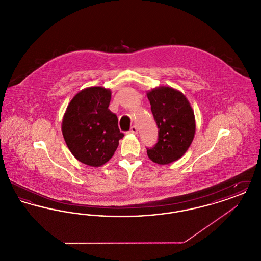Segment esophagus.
Returning a JSON list of instances; mask_svg holds the SVG:
<instances>
[{
  "instance_id": "esophagus-1",
  "label": "esophagus",
  "mask_w": 261,
  "mask_h": 261,
  "mask_svg": "<svg viewBox=\"0 0 261 261\" xmlns=\"http://www.w3.org/2000/svg\"><path fill=\"white\" fill-rule=\"evenodd\" d=\"M129 133H132V134H137V133H138V128H137L136 125H134V126L131 127Z\"/></svg>"
}]
</instances>
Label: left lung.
Returning a JSON list of instances; mask_svg holds the SVG:
<instances>
[{
  "label": "left lung",
  "instance_id": "left-lung-1",
  "mask_svg": "<svg viewBox=\"0 0 261 261\" xmlns=\"http://www.w3.org/2000/svg\"><path fill=\"white\" fill-rule=\"evenodd\" d=\"M148 99L159 129L158 143L147 148L148 156L158 164L171 163L179 160L193 142L195 114L186 97L173 88L152 89Z\"/></svg>",
  "mask_w": 261,
  "mask_h": 261
}]
</instances>
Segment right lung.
<instances>
[{
  "label": "right lung",
  "mask_w": 261,
  "mask_h": 261,
  "mask_svg": "<svg viewBox=\"0 0 261 261\" xmlns=\"http://www.w3.org/2000/svg\"><path fill=\"white\" fill-rule=\"evenodd\" d=\"M112 92L86 88L75 95L62 119V135L75 158L90 166L109 162L124 136L117 116L109 110Z\"/></svg>",
  "instance_id": "add662e5"
}]
</instances>
